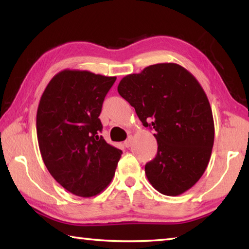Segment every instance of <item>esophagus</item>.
Here are the masks:
<instances>
[{
	"label": "esophagus",
	"mask_w": 249,
	"mask_h": 249,
	"mask_svg": "<svg viewBox=\"0 0 249 249\" xmlns=\"http://www.w3.org/2000/svg\"><path fill=\"white\" fill-rule=\"evenodd\" d=\"M131 144H133V137L129 136L128 139L126 140V141H124V145L126 147H129V146H131Z\"/></svg>",
	"instance_id": "obj_1"
}]
</instances>
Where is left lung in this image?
Listing matches in <instances>:
<instances>
[{
	"label": "left lung",
	"mask_w": 249,
	"mask_h": 249,
	"mask_svg": "<svg viewBox=\"0 0 249 249\" xmlns=\"http://www.w3.org/2000/svg\"><path fill=\"white\" fill-rule=\"evenodd\" d=\"M118 92L133 106L145 127L155 129L157 154L145 165L153 187L178 196L202 177L212 154L214 121L202 87L174 63H160L131 73Z\"/></svg>",
	"instance_id": "8db88e82"
}]
</instances>
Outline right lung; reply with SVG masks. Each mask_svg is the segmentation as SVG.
<instances>
[{
  "label": "right lung",
  "instance_id": "right-lung-1",
  "mask_svg": "<svg viewBox=\"0 0 249 249\" xmlns=\"http://www.w3.org/2000/svg\"><path fill=\"white\" fill-rule=\"evenodd\" d=\"M116 77L65 70L51 79L37 109V140L55 181L79 197H93L110 184L122 151L99 133L98 116Z\"/></svg>",
  "mask_w": 249,
  "mask_h": 249
}]
</instances>
